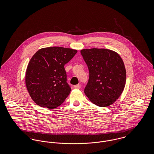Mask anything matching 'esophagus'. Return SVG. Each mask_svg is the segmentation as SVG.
<instances>
[{"instance_id": "1", "label": "esophagus", "mask_w": 154, "mask_h": 154, "mask_svg": "<svg viewBox=\"0 0 154 154\" xmlns=\"http://www.w3.org/2000/svg\"><path fill=\"white\" fill-rule=\"evenodd\" d=\"M73 87L75 88H81V85L79 84H78V85H74Z\"/></svg>"}]
</instances>
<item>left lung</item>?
<instances>
[{"label": "left lung", "mask_w": 154, "mask_h": 154, "mask_svg": "<svg viewBox=\"0 0 154 154\" xmlns=\"http://www.w3.org/2000/svg\"><path fill=\"white\" fill-rule=\"evenodd\" d=\"M81 53L89 72L85 95L97 106L112 104L126 85V71L122 59L117 52L106 48H85Z\"/></svg>", "instance_id": "obj_1"}]
</instances>
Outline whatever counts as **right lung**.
I'll return each instance as SVG.
<instances>
[{
  "label": "right lung",
  "mask_w": 154,
  "mask_h": 154,
  "mask_svg": "<svg viewBox=\"0 0 154 154\" xmlns=\"http://www.w3.org/2000/svg\"><path fill=\"white\" fill-rule=\"evenodd\" d=\"M77 51L69 48L49 47L40 48L33 55L26 68L25 85L35 104L52 109L65 101L71 88L66 82L64 66Z\"/></svg>",
  "instance_id": "right-lung-1"
}]
</instances>
